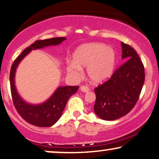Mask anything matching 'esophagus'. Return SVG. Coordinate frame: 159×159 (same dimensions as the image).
<instances>
[{"label":"esophagus","mask_w":159,"mask_h":159,"mask_svg":"<svg viewBox=\"0 0 159 159\" xmlns=\"http://www.w3.org/2000/svg\"><path fill=\"white\" fill-rule=\"evenodd\" d=\"M81 90L84 92H87L89 90V88L86 85H82L81 86Z\"/></svg>","instance_id":"1"}]
</instances>
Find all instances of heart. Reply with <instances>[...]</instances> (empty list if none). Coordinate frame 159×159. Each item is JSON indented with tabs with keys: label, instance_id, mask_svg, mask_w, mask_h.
Masks as SVG:
<instances>
[{
	"label": "heart",
	"instance_id": "obj_1",
	"mask_svg": "<svg viewBox=\"0 0 159 159\" xmlns=\"http://www.w3.org/2000/svg\"><path fill=\"white\" fill-rule=\"evenodd\" d=\"M73 57V62L67 64V71L75 79L81 77L82 68H86L88 76L94 83L106 81L114 72L115 52L103 44L89 43L80 46Z\"/></svg>",
	"mask_w": 159,
	"mask_h": 159
}]
</instances>
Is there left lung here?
<instances>
[{
	"mask_svg": "<svg viewBox=\"0 0 159 159\" xmlns=\"http://www.w3.org/2000/svg\"><path fill=\"white\" fill-rule=\"evenodd\" d=\"M121 45L122 58L126 61L109 79L94 88V111L104 120L119 119L133 109L145 78L144 65L135 50L122 42Z\"/></svg>",
	"mask_w": 159,
	"mask_h": 159,
	"instance_id": "1",
	"label": "left lung"
}]
</instances>
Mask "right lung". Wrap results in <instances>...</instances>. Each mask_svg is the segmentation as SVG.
Listing matches in <instances>:
<instances>
[{"label":"right lung","instance_id":"add662e5","mask_svg":"<svg viewBox=\"0 0 159 159\" xmlns=\"http://www.w3.org/2000/svg\"><path fill=\"white\" fill-rule=\"evenodd\" d=\"M65 37H54L48 39H39L26 48L15 60L10 70V88L14 106L17 113L24 120L38 127H51L61 117L68 99L78 91L79 86H61L54 92L50 99L41 105L34 106L24 102L17 94L15 86V73L18 64L31 50L43 48L46 46L59 45Z\"/></svg>","mask_w":159,"mask_h":159}]
</instances>
